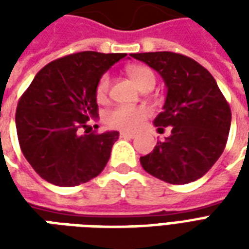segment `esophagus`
I'll return each mask as SVG.
<instances>
[{"mask_svg": "<svg viewBox=\"0 0 249 249\" xmlns=\"http://www.w3.org/2000/svg\"><path fill=\"white\" fill-rule=\"evenodd\" d=\"M120 137H123V139H135L136 133H132V132H120Z\"/></svg>", "mask_w": 249, "mask_h": 249, "instance_id": "34e87169", "label": "esophagus"}]
</instances>
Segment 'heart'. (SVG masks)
Masks as SVG:
<instances>
[{
	"label": "heart",
	"mask_w": 249,
	"mask_h": 249,
	"mask_svg": "<svg viewBox=\"0 0 249 249\" xmlns=\"http://www.w3.org/2000/svg\"><path fill=\"white\" fill-rule=\"evenodd\" d=\"M128 74L132 78V81L135 82L139 87V89H142L146 84H155V74L153 71L146 68V66L133 65L128 68ZM109 78L108 73H105L100 77L96 85V98L98 101H104L108 96ZM149 116V110L144 107H129V105H117L114 108L109 109L108 112L104 116L105 124L110 128L116 129H137L144 120Z\"/></svg>",
	"instance_id": "b5f03b06"
}]
</instances>
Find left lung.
<instances>
[{
    "label": "left lung",
    "instance_id": "obj_1",
    "mask_svg": "<svg viewBox=\"0 0 249 249\" xmlns=\"http://www.w3.org/2000/svg\"><path fill=\"white\" fill-rule=\"evenodd\" d=\"M130 56L162 77L167 98L153 124L171 126V136L140 157L146 172L169 184L203 178L224 151L231 128V109L212 74L178 53L149 52Z\"/></svg>",
    "mask_w": 249,
    "mask_h": 249
}]
</instances>
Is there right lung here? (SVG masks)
<instances>
[{"instance_id": "obj_1", "label": "right lung", "mask_w": 249, "mask_h": 249, "mask_svg": "<svg viewBox=\"0 0 249 249\" xmlns=\"http://www.w3.org/2000/svg\"><path fill=\"white\" fill-rule=\"evenodd\" d=\"M126 53L80 52L49 62L21 96L16 110L19 146L48 183L74 187L103 172L117 130L80 133L98 116L96 85Z\"/></svg>"}]
</instances>
